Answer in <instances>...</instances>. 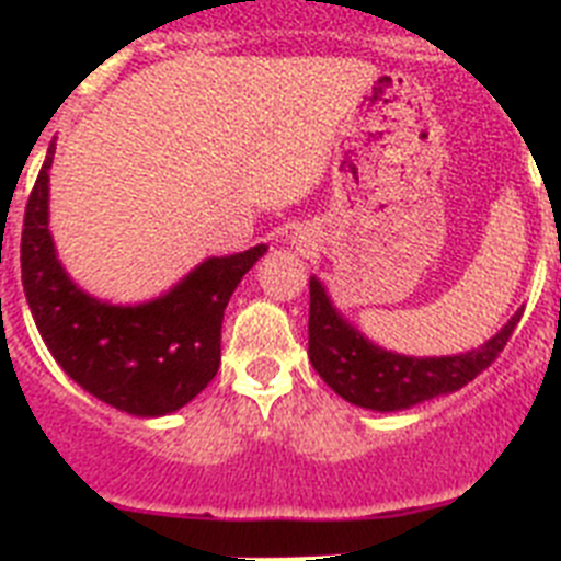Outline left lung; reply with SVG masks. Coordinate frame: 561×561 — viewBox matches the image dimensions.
I'll use <instances>...</instances> for the list:
<instances>
[{
    "mask_svg": "<svg viewBox=\"0 0 561 561\" xmlns=\"http://www.w3.org/2000/svg\"><path fill=\"white\" fill-rule=\"evenodd\" d=\"M309 297L311 365L336 396L376 413L408 410L469 385L497 359L523 317V311H517L492 340L466 354L404 356L379 348L356 331L334 309L329 291L317 277H309Z\"/></svg>",
    "mask_w": 561,
    "mask_h": 561,
    "instance_id": "8db88e82",
    "label": "left lung"
}]
</instances>
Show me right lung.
I'll use <instances>...</instances> for the list:
<instances>
[{"mask_svg": "<svg viewBox=\"0 0 561 561\" xmlns=\"http://www.w3.org/2000/svg\"><path fill=\"white\" fill-rule=\"evenodd\" d=\"M49 142L24 210L22 284L44 345L64 374L123 413L157 419L185 408L221 362V320L266 244L207 257L148 304L114 306L67 275L49 236Z\"/></svg>", "mask_w": 561, "mask_h": 561, "instance_id": "add662e5", "label": "right lung"}]
</instances>
